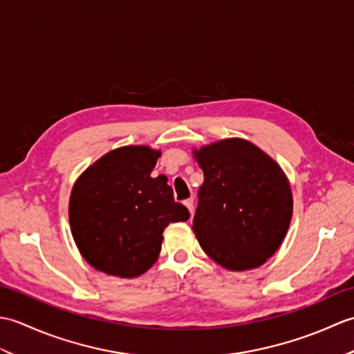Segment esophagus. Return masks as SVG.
<instances>
[{
    "mask_svg": "<svg viewBox=\"0 0 354 354\" xmlns=\"http://www.w3.org/2000/svg\"><path fill=\"white\" fill-rule=\"evenodd\" d=\"M184 204H185V207H187V208H189L190 214H193V209H194V199H193V198L185 199V201H184Z\"/></svg>",
    "mask_w": 354,
    "mask_h": 354,
    "instance_id": "1",
    "label": "esophagus"
}]
</instances>
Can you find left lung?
I'll use <instances>...</instances> for the list:
<instances>
[{
	"instance_id": "1",
	"label": "left lung",
	"mask_w": 354,
	"mask_h": 354,
	"mask_svg": "<svg viewBox=\"0 0 354 354\" xmlns=\"http://www.w3.org/2000/svg\"><path fill=\"white\" fill-rule=\"evenodd\" d=\"M194 158L204 170L193 217L202 250L230 270L261 266L292 219L290 185L281 167L240 138L194 150Z\"/></svg>"
}]
</instances>
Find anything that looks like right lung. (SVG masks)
Instances as JSON below:
<instances>
[{
    "label": "right lung",
    "instance_id": "right-lung-1",
    "mask_svg": "<svg viewBox=\"0 0 354 354\" xmlns=\"http://www.w3.org/2000/svg\"><path fill=\"white\" fill-rule=\"evenodd\" d=\"M160 152L146 146L112 150L73 187L70 227L80 254L95 269L137 277L153 265L170 222L190 217L175 202L167 178L150 176Z\"/></svg>",
    "mask_w": 354,
    "mask_h": 354
}]
</instances>
